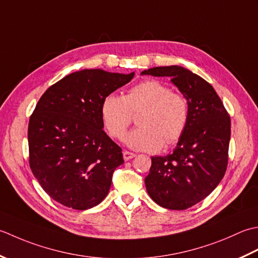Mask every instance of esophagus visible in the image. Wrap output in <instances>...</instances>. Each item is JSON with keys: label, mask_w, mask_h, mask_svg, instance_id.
<instances>
[{"label": "esophagus", "mask_w": 258, "mask_h": 258, "mask_svg": "<svg viewBox=\"0 0 258 258\" xmlns=\"http://www.w3.org/2000/svg\"><path fill=\"white\" fill-rule=\"evenodd\" d=\"M134 157H136V155L134 154V152H130V151H127V150L123 151V159H124L125 161L133 159Z\"/></svg>", "instance_id": "34e87169"}]
</instances>
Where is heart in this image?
I'll return each mask as SVG.
<instances>
[{"mask_svg":"<svg viewBox=\"0 0 258 258\" xmlns=\"http://www.w3.org/2000/svg\"><path fill=\"white\" fill-rule=\"evenodd\" d=\"M139 128L131 131L124 143L135 150L156 151L164 141L170 145L182 136L188 122V102L165 83L146 80L130 88L124 97L110 93L101 103L104 128L113 138L121 139L131 123L133 113Z\"/></svg>","mask_w":258,"mask_h":258,"instance_id":"heart-1","label":"heart"}]
</instances>
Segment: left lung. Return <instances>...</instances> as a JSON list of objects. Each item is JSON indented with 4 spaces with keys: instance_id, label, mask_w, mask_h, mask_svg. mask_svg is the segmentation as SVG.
I'll return each instance as SVG.
<instances>
[{
    "instance_id": "1",
    "label": "left lung",
    "mask_w": 258,
    "mask_h": 258,
    "mask_svg": "<svg viewBox=\"0 0 258 258\" xmlns=\"http://www.w3.org/2000/svg\"><path fill=\"white\" fill-rule=\"evenodd\" d=\"M141 75L168 77L188 102V122L176 148L151 157L147 192L159 206L183 210L218 186L228 162L230 118L209 83L179 66L156 67Z\"/></svg>"
}]
</instances>
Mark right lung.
<instances>
[{
    "mask_svg": "<svg viewBox=\"0 0 258 258\" xmlns=\"http://www.w3.org/2000/svg\"><path fill=\"white\" fill-rule=\"evenodd\" d=\"M134 76L85 69L40 98L29 121L30 167L43 190L63 206L85 210L107 197L123 157L103 131L101 103Z\"/></svg>",
    "mask_w": 258,
    "mask_h": 258,
    "instance_id": "add662e5",
    "label": "right lung"
}]
</instances>
